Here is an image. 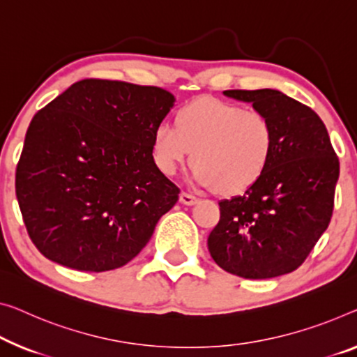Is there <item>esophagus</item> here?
I'll return each instance as SVG.
<instances>
[{"instance_id": "34e87169", "label": "esophagus", "mask_w": 357, "mask_h": 357, "mask_svg": "<svg viewBox=\"0 0 357 357\" xmlns=\"http://www.w3.org/2000/svg\"><path fill=\"white\" fill-rule=\"evenodd\" d=\"M180 202H182V204H186V206H193L197 202V197L182 191V193H180Z\"/></svg>"}]
</instances>
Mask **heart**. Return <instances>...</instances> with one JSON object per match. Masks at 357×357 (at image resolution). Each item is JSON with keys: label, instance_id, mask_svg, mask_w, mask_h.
<instances>
[{"label": "heart", "instance_id": "1", "mask_svg": "<svg viewBox=\"0 0 357 357\" xmlns=\"http://www.w3.org/2000/svg\"><path fill=\"white\" fill-rule=\"evenodd\" d=\"M273 146V124L259 109L202 98L180 109L174 126H158L151 139V156L158 171L167 177L177 174L191 158L197 185L234 195L261 177Z\"/></svg>", "mask_w": 357, "mask_h": 357}]
</instances>
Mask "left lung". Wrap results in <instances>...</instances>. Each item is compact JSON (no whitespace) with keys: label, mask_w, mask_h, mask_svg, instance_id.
I'll list each match as a JSON object with an SVG mask.
<instances>
[{"label":"left lung","mask_w":357,"mask_h":357,"mask_svg":"<svg viewBox=\"0 0 357 357\" xmlns=\"http://www.w3.org/2000/svg\"><path fill=\"white\" fill-rule=\"evenodd\" d=\"M250 102L274 130L271 160L244 195L223 199L207 238L212 259L245 279L292 273L326 231L333 212L340 162L322 119L274 89L225 91Z\"/></svg>","instance_id":"1"}]
</instances>
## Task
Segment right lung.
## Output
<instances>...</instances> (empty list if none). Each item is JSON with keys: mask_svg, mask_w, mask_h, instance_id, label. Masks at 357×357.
<instances>
[{"mask_svg": "<svg viewBox=\"0 0 357 357\" xmlns=\"http://www.w3.org/2000/svg\"><path fill=\"white\" fill-rule=\"evenodd\" d=\"M171 92L83 79L41 108L15 169L31 243L71 270L129 263L151 239L180 190L158 171L151 139L174 107Z\"/></svg>", "mask_w": 357, "mask_h": 357, "instance_id": "obj_1", "label": "right lung"}]
</instances>
